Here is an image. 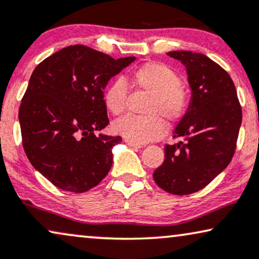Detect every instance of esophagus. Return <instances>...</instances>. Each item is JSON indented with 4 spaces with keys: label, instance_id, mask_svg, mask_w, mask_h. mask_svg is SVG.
Masks as SVG:
<instances>
[{
    "label": "esophagus",
    "instance_id": "34e87169",
    "mask_svg": "<svg viewBox=\"0 0 259 259\" xmlns=\"http://www.w3.org/2000/svg\"><path fill=\"white\" fill-rule=\"evenodd\" d=\"M125 143L127 146L133 147V148H142V145H140V143H136V142H133V141L125 139Z\"/></svg>",
    "mask_w": 259,
    "mask_h": 259
}]
</instances>
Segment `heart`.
<instances>
[{"instance_id": "b5f03b06", "label": "heart", "mask_w": 259, "mask_h": 259, "mask_svg": "<svg viewBox=\"0 0 259 259\" xmlns=\"http://www.w3.org/2000/svg\"><path fill=\"white\" fill-rule=\"evenodd\" d=\"M132 81L140 91L150 94L145 113L147 117L126 116L112 124L113 132L136 143L159 139L165 132L163 117L167 122L181 119L188 107V98L182 88V80L175 70L162 63H147L133 71ZM127 86L123 78H117L105 88L104 105L114 116L125 110Z\"/></svg>"}]
</instances>
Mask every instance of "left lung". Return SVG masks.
<instances>
[{"label":"left lung","instance_id":"left-lung-1","mask_svg":"<svg viewBox=\"0 0 259 259\" xmlns=\"http://www.w3.org/2000/svg\"><path fill=\"white\" fill-rule=\"evenodd\" d=\"M184 65L191 98L173 132L179 142L165 146V160L154 171L160 188L189 195L207 186L231 162L241 125V107L227 71L203 54L171 51Z\"/></svg>","mask_w":259,"mask_h":259}]
</instances>
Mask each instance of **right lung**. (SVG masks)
<instances>
[{"label": "right lung", "mask_w": 259, "mask_h": 259, "mask_svg": "<svg viewBox=\"0 0 259 259\" xmlns=\"http://www.w3.org/2000/svg\"><path fill=\"white\" fill-rule=\"evenodd\" d=\"M135 60L70 45L33 70L19 109L22 145L32 166L57 188L81 194L109 173L122 137L94 134L109 124L104 90Z\"/></svg>", "instance_id": "1"}]
</instances>
